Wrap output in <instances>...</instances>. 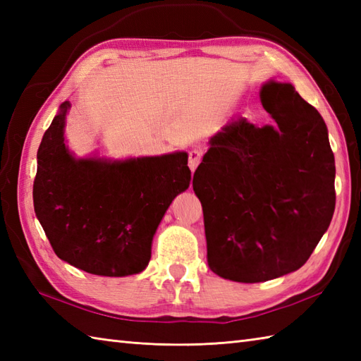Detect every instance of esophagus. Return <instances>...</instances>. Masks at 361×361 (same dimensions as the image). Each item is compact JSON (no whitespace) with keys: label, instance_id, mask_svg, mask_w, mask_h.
<instances>
[{"label":"esophagus","instance_id":"1","mask_svg":"<svg viewBox=\"0 0 361 361\" xmlns=\"http://www.w3.org/2000/svg\"><path fill=\"white\" fill-rule=\"evenodd\" d=\"M200 159H202V152L200 150H190L189 152V161H188V166L190 171H195L197 166L200 164Z\"/></svg>","mask_w":361,"mask_h":361}]
</instances>
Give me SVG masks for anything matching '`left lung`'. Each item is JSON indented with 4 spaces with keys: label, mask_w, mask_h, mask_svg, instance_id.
Returning a JSON list of instances; mask_svg holds the SVG:
<instances>
[{
    "label": "left lung",
    "mask_w": 361,
    "mask_h": 361,
    "mask_svg": "<svg viewBox=\"0 0 361 361\" xmlns=\"http://www.w3.org/2000/svg\"><path fill=\"white\" fill-rule=\"evenodd\" d=\"M273 126L247 118L209 140L194 173L208 265L220 278L264 282L301 268L335 211V158L324 119L290 83L260 90Z\"/></svg>",
    "instance_id": "left-lung-1"
}]
</instances>
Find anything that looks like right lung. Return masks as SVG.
<instances>
[{
	"label": "right lung",
	"mask_w": 361,
	"mask_h": 361,
	"mask_svg": "<svg viewBox=\"0 0 361 361\" xmlns=\"http://www.w3.org/2000/svg\"><path fill=\"white\" fill-rule=\"evenodd\" d=\"M65 101L37 152L34 209L56 255L97 276L141 273L173 198L189 188L188 153L75 158L65 144Z\"/></svg>",
	"instance_id": "right-lung-1"
}]
</instances>
